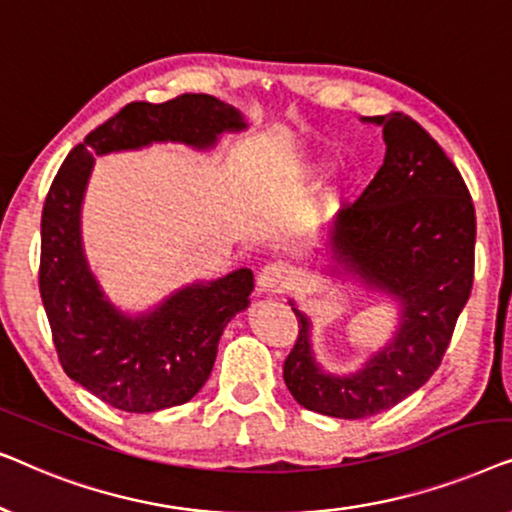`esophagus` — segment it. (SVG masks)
<instances>
[{
    "instance_id": "esophagus-1",
    "label": "esophagus",
    "mask_w": 512,
    "mask_h": 512,
    "mask_svg": "<svg viewBox=\"0 0 512 512\" xmlns=\"http://www.w3.org/2000/svg\"><path fill=\"white\" fill-rule=\"evenodd\" d=\"M289 270H286V265L282 263H268L265 268H261L258 272V291L263 293H282L286 286H289Z\"/></svg>"
}]
</instances>
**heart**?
Masks as SVG:
<instances>
[{
	"mask_svg": "<svg viewBox=\"0 0 512 512\" xmlns=\"http://www.w3.org/2000/svg\"><path fill=\"white\" fill-rule=\"evenodd\" d=\"M324 177H326V163H310L307 167H303V172H300V181H303L305 186L319 184ZM328 202H333V195H328Z\"/></svg>",
	"mask_w": 512,
	"mask_h": 512,
	"instance_id": "1",
	"label": "heart"
}]
</instances>
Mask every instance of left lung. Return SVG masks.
I'll use <instances>...</instances> for the list:
<instances>
[{"mask_svg":"<svg viewBox=\"0 0 512 512\" xmlns=\"http://www.w3.org/2000/svg\"><path fill=\"white\" fill-rule=\"evenodd\" d=\"M382 128L384 163L340 212L326 251L340 272L401 303V326L359 373L328 375L314 361L310 319L291 300L298 338L284 382L307 410L338 419L384 412L436 373L473 289L475 209L461 174L410 116H363Z\"/></svg>","mask_w":512,"mask_h":512,"instance_id":"1","label":"left lung"}]
</instances>
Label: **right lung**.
Returning a JSON list of instances; mask_svg holds the SVG:
<instances>
[{
  "instance_id": "obj_1",
  "label": "right lung",
  "mask_w": 512,
  "mask_h": 512,
  "mask_svg": "<svg viewBox=\"0 0 512 512\" xmlns=\"http://www.w3.org/2000/svg\"><path fill=\"white\" fill-rule=\"evenodd\" d=\"M247 128L240 111L212 95L163 104L130 102L76 144L48 188L41 212L39 291L65 373L125 412H156L198 394L223 328L249 305L251 270L174 291L156 310L130 317L104 298L81 244V202L95 156L179 142L209 149L221 132Z\"/></svg>"
}]
</instances>
